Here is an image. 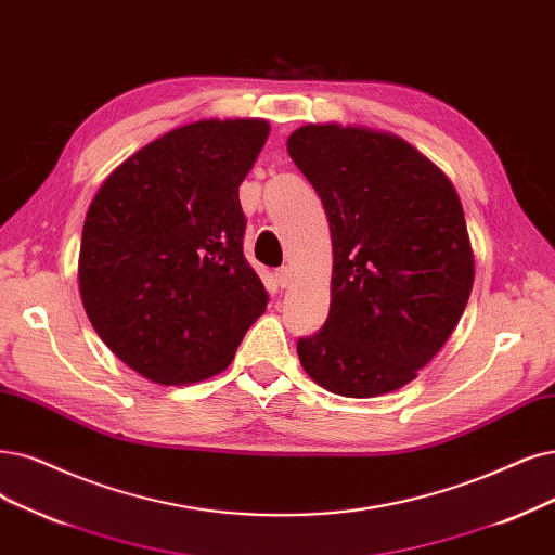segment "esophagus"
I'll return each instance as SVG.
<instances>
[{
  "instance_id": "obj_1",
  "label": "esophagus",
  "mask_w": 555,
  "mask_h": 555,
  "mask_svg": "<svg viewBox=\"0 0 555 555\" xmlns=\"http://www.w3.org/2000/svg\"><path fill=\"white\" fill-rule=\"evenodd\" d=\"M274 279H276V285H279V288H285V285H288V283H291V279H293V270H291V267H279L276 274H274Z\"/></svg>"
}]
</instances>
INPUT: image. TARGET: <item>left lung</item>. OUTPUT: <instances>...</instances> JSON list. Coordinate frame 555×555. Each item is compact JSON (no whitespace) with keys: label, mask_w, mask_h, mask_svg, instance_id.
<instances>
[{"label":"left lung","mask_w":555,"mask_h":555,"mask_svg":"<svg viewBox=\"0 0 555 555\" xmlns=\"http://www.w3.org/2000/svg\"><path fill=\"white\" fill-rule=\"evenodd\" d=\"M288 153L318 192L334 246L332 306L297 354L326 391L391 393L457 326L474 254L450 180L400 137L304 126Z\"/></svg>","instance_id":"1"}]
</instances>
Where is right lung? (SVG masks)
Returning <instances> with one entry per match:
<instances>
[{"mask_svg":"<svg viewBox=\"0 0 555 555\" xmlns=\"http://www.w3.org/2000/svg\"><path fill=\"white\" fill-rule=\"evenodd\" d=\"M270 126L198 120L151 141L87 212L79 293L98 336L157 384L221 373L270 301L244 258L240 184Z\"/></svg>","mask_w":555,"mask_h":555,"instance_id":"right-lung-1","label":"right lung"}]
</instances>
